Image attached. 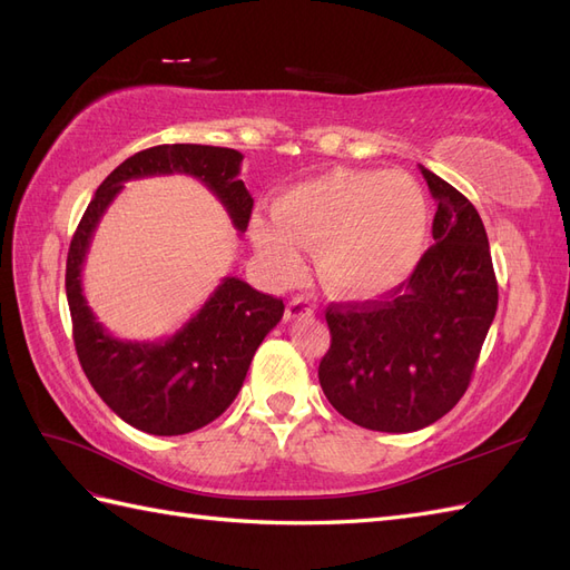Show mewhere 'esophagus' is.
<instances>
[{"instance_id":"1","label":"esophagus","mask_w":570,"mask_h":570,"mask_svg":"<svg viewBox=\"0 0 570 570\" xmlns=\"http://www.w3.org/2000/svg\"><path fill=\"white\" fill-rule=\"evenodd\" d=\"M314 316V306L308 304L304 297H295L287 308H285V321H302V318H312Z\"/></svg>"}]
</instances>
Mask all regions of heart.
Returning a JSON list of instances; mask_svg holds the SVG:
<instances>
[{
    "label": "heart",
    "instance_id": "heart-1",
    "mask_svg": "<svg viewBox=\"0 0 570 570\" xmlns=\"http://www.w3.org/2000/svg\"><path fill=\"white\" fill-rule=\"evenodd\" d=\"M273 216L252 220V243L268 273L292 281L304 247H316L318 278L347 299L381 297L402 285L428 235L423 189L400 170H325L285 189Z\"/></svg>",
    "mask_w": 570,
    "mask_h": 570
}]
</instances>
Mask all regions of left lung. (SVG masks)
Segmentation results:
<instances>
[{
  "mask_svg": "<svg viewBox=\"0 0 570 570\" xmlns=\"http://www.w3.org/2000/svg\"><path fill=\"white\" fill-rule=\"evenodd\" d=\"M419 168L438 202L435 245L383 299L325 312L331 350L318 366L321 387L344 419L381 433H413L456 406L499 299L475 206Z\"/></svg>",
  "mask_w": 570,
  "mask_h": 570,
  "instance_id": "8db88e82",
  "label": "left lung"
}]
</instances>
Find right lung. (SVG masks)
<instances>
[{
  "mask_svg": "<svg viewBox=\"0 0 570 570\" xmlns=\"http://www.w3.org/2000/svg\"><path fill=\"white\" fill-rule=\"evenodd\" d=\"M243 154L209 145H159L132 154L85 209L66 258V297L80 366L105 404L149 435H185L216 421L237 396L254 352L281 323L285 304L249 283L223 278L176 335L159 342L118 340L82 295V264L92 235L124 183L149 176H193L226 206L237 233L247 230L254 199L239 180Z\"/></svg>",
  "mask_w": 570,
  "mask_h": 570,
  "instance_id": "obj_1",
  "label": "right lung"
}]
</instances>
